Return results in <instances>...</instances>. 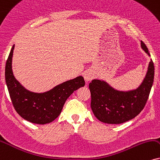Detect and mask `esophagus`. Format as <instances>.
<instances>
[{"instance_id":"obj_1","label":"esophagus","mask_w":160,"mask_h":160,"mask_svg":"<svg viewBox=\"0 0 160 160\" xmlns=\"http://www.w3.org/2000/svg\"><path fill=\"white\" fill-rule=\"evenodd\" d=\"M93 77H94V73L92 72V70H88L84 72V79H85L86 82L91 81L92 78H93Z\"/></svg>"}]
</instances>
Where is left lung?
Listing matches in <instances>:
<instances>
[{"label": "left lung", "mask_w": 160, "mask_h": 160, "mask_svg": "<svg viewBox=\"0 0 160 160\" xmlns=\"http://www.w3.org/2000/svg\"><path fill=\"white\" fill-rule=\"evenodd\" d=\"M141 47L151 56L146 45ZM154 78V66L151 59L145 78L137 89L120 91L103 80L93 79L89 84L91 109L97 119L104 123L122 124L135 118L143 110L148 98Z\"/></svg>", "instance_id": "obj_1"}]
</instances>
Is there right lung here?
Returning a JSON list of instances; mask_svg holds the SVG:
<instances>
[{"instance_id":"obj_1","label":"right lung","mask_w":160,"mask_h":160,"mask_svg":"<svg viewBox=\"0 0 160 160\" xmlns=\"http://www.w3.org/2000/svg\"><path fill=\"white\" fill-rule=\"evenodd\" d=\"M14 48L15 45L12 47L5 68L6 83L13 107L23 119L32 123H50L60 115L69 96L84 86V78L78 76L44 92L29 91L14 76L12 68Z\"/></svg>"}]
</instances>
